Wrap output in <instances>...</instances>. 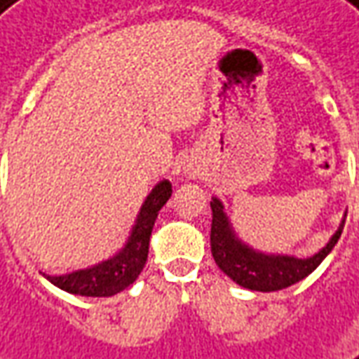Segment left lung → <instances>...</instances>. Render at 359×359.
I'll use <instances>...</instances> for the list:
<instances>
[{"mask_svg":"<svg viewBox=\"0 0 359 359\" xmlns=\"http://www.w3.org/2000/svg\"><path fill=\"white\" fill-rule=\"evenodd\" d=\"M211 209V252L217 266L241 287L264 293L285 289L313 273L320 266V262L332 252L346 222L344 215L338 231L316 254L309 258H297L289 254H266L246 244L232 229L231 219L219 197H212Z\"/></svg>","mask_w":359,"mask_h":359,"instance_id":"obj_1","label":"left lung"}]
</instances>
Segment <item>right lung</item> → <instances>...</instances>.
I'll use <instances>...</instances> for the list:
<instances>
[{"label":"right lung","mask_w":359,"mask_h":359,"mask_svg":"<svg viewBox=\"0 0 359 359\" xmlns=\"http://www.w3.org/2000/svg\"><path fill=\"white\" fill-rule=\"evenodd\" d=\"M170 197H172V184L168 180L158 182L140 207L137 221L128 232L127 242L111 258L97 262L90 268L70 271V273H62V276L43 273V276L52 285L60 287L62 291H68L72 295L111 297V295L121 293L123 289H127L130 283L137 281L140 271L144 268L154 222L158 219L160 209L164 207Z\"/></svg>","instance_id":"obj_1"}]
</instances>
